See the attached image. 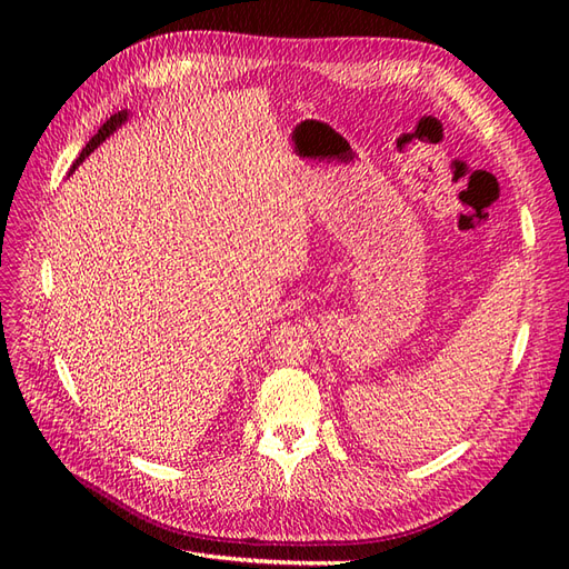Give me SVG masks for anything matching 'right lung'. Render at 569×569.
<instances>
[{
	"instance_id": "obj_1",
	"label": "right lung",
	"mask_w": 569,
	"mask_h": 569,
	"mask_svg": "<svg viewBox=\"0 0 569 569\" xmlns=\"http://www.w3.org/2000/svg\"><path fill=\"white\" fill-rule=\"evenodd\" d=\"M126 120H128V109H123V111H118V113H113L109 120H107V123L104 126H101L99 128V132L92 137V140L88 142V147H84L82 151H80V157L76 159V163H73V168H71V173H73V170L84 161V159H88L90 157V153L101 144V142H104L107 140V137L109 134H113L120 126H123L126 123Z\"/></svg>"
}]
</instances>
